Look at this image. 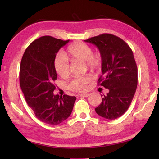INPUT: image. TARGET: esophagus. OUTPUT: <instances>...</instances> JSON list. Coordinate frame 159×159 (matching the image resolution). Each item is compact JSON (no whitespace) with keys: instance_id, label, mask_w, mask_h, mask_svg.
<instances>
[{"instance_id":"esophagus-1","label":"esophagus","mask_w":159,"mask_h":159,"mask_svg":"<svg viewBox=\"0 0 159 159\" xmlns=\"http://www.w3.org/2000/svg\"><path fill=\"white\" fill-rule=\"evenodd\" d=\"M79 96L82 97H88L89 96V93H81Z\"/></svg>"}]
</instances>
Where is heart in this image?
Listing matches in <instances>:
<instances>
[{
  "instance_id": "obj_1",
  "label": "heart",
  "mask_w": 159,
  "mask_h": 159,
  "mask_svg": "<svg viewBox=\"0 0 159 159\" xmlns=\"http://www.w3.org/2000/svg\"><path fill=\"white\" fill-rule=\"evenodd\" d=\"M67 55L71 59L83 61L85 65L92 70L99 69L102 65V58L99 54H93V49L86 43L77 42L70 45L67 48ZM54 67L56 72L61 77L65 78L70 74V66L67 60L62 55H58L54 61ZM92 77L85 76L78 77L70 82L68 87L76 92H83L87 88V85Z\"/></svg>"
}]
</instances>
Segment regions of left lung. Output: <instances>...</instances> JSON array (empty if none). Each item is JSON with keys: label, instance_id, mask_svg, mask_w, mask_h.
<instances>
[{"label": "left lung", "instance_id": "8db88e82", "mask_svg": "<svg viewBox=\"0 0 159 159\" xmlns=\"http://www.w3.org/2000/svg\"><path fill=\"white\" fill-rule=\"evenodd\" d=\"M85 42L99 49L102 75L98 85L109 90L102 98L96 112L107 120L117 119L129 108L136 92L138 71L133 52L123 39L109 33L93 37Z\"/></svg>", "mask_w": 159, "mask_h": 159}]
</instances>
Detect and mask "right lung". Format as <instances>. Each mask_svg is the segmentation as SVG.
Here are the masks:
<instances>
[{
    "label": "right lung",
    "instance_id": "1",
    "mask_svg": "<svg viewBox=\"0 0 159 159\" xmlns=\"http://www.w3.org/2000/svg\"><path fill=\"white\" fill-rule=\"evenodd\" d=\"M70 40L43 36L34 40L22 56L20 85L28 106L43 123L59 124L72 113L76 98L53 93L57 79L54 61L59 49Z\"/></svg>",
    "mask_w": 159,
    "mask_h": 159
}]
</instances>
